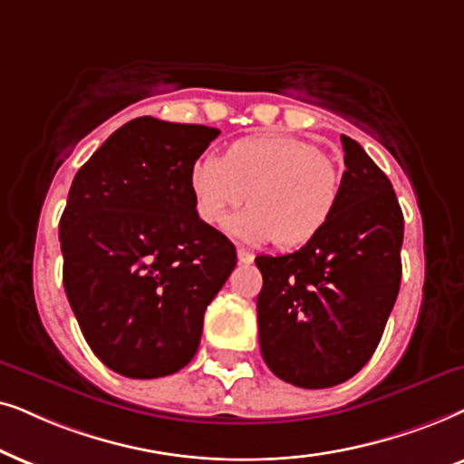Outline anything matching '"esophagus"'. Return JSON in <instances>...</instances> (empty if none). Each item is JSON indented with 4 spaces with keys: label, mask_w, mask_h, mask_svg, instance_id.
<instances>
[{
    "label": "esophagus",
    "mask_w": 464,
    "mask_h": 464,
    "mask_svg": "<svg viewBox=\"0 0 464 464\" xmlns=\"http://www.w3.org/2000/svg\"><path fill=\"white\" fill-rule=\"evenodd\" d=\"M237 258L242 265H250L255 261V255H252L248 248H244V246H237Z\"/></svg>",
    "instance_id": "34e87169"
}]
</instances>
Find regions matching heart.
<instances>
[{"label": "heart", "mask_w": 464, "mask_h": 464, "mask_svg": "<svg viewBox=\"0 0 464 464\" xmlns=\"http://www.w3.org/2000/svg\"><path fill=\"white\" fill-rule=\"evenodd\" d=\"M190 190L197 216L208 225L225 222L250 197V206L228 220V231L248 242L277 239L295 248L316 237L331 220L342 180L331 160L310 141L252 135L228 146L222 159L197 160Z\"/></svg>", "instance_id": "heart-1"}]
</instances>
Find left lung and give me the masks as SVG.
I'll return each mask as SVG.
<instances>
[{
  "label": "left lung",
  "instance_id": "8db88e82",
  "mask_svg": "<svg viewBox=\"0 0 464 464\" xmlns=\"http://www.w3.org/2000/svg\"><path fill=\"white\" fill-rule=\"evenodd\" d=\"M342 193L326 227L293 255L255 258L261 354L299 388L337 386L361 372L401 286L397 195L358 141L342 135Z\"/></svg>",
  "mask_w": 464,
  "mask_h": 464
}]
</instances>
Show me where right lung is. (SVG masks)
I'll return each mask as SVG.
<instances>
[{
  "label": "right lung",
  "mask_w": 464,
  "mask_h": 464,
  "mask_svg": "<svg viewBox=\"0 0 464 464\" xmlns=\"http://www.w3.org/2000/svg\"><path fill=\"white\" fill-rule=\"evenodd\" d=\"M218 133L140 116L72 182L59 222L67 301L95 356L125 378L188 365L203 314L236 269V246L197 216L190 190Z\"/></svg>",
  "instance_id": "1"
}]
</instances>
